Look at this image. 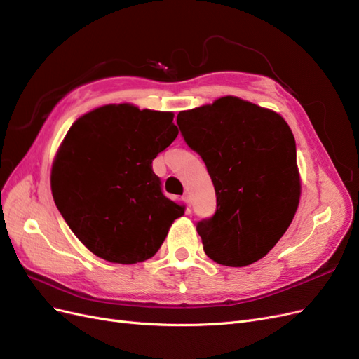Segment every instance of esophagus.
I'll use <instances>...</instances> for the list:
<instances>
[{
	"mask_svg": "<svg viewBox=\"0 0 359 359\" xmlns=\"http://www.w3.org/2000/svg\"><path fill=\"white\" fill-rule=\"evenodd\" d=\"M182 201H184V203H186L187 206H190V196H189V194L186 193V194H184V196H182Z\"/></svg>",
	"mask_w": 359,
	"mask_h": 359,
	"instance_id": "34e87169",
	"label": "esophagus"
}]
</instances>
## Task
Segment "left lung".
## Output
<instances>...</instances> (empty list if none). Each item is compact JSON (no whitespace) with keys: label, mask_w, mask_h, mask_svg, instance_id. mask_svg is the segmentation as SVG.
<instances>
[{"label":"left lung","mask_w":359,"mask_h":359,"mask_svg":"<svg viewBox=\"0 0 359 359\" xmlns=\"http://www.w3.org/2000/svg\"><path fill=\"white\" fill-rule=\"evenodd\" d=\"M177 124L214 184L215 212L196 224L206 256L226 266L262 259L287 231L299 202L297 145L287 123L227 95L180 112Z\"/></svg>","instance_id":"8db88e82"}]
</instances>
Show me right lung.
<instances>
[{
  "instance_id": "right-lung-1",
  "label": "right lung",
  "mask_w": 359,
  "mask_h": 359,
  "mask_svg": "<svg viewBox=\"0 0 359 359\" xmlns=\"http://www.w3.org/2000/svg\"><path fill=\"white\" fill-rule=\"evenodd\" d=\"M172 121V112L107 104L81 116L64 137L52 166V196L95 256L144 262L184 214L153 170V160L178 136Z\"/></svg>"
}]
</instances>
